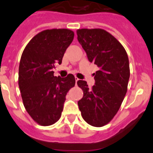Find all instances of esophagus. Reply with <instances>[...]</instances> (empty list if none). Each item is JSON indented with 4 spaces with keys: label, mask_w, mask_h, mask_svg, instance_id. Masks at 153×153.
I'll return each instance as SVG.
<instances>
[{
    "label": "esophagus",
    "mask_w": 153,
    "mask_h": 153,
    "mask_svg": "<svg viewBox=\"0 0 153 153\" xmlns=\"http://www.w3.org/2000/svg\"><path fill=\"white\" fill-rule=\"evenodd\" d=\"M75 80H76V83H77V82H78L79 80V79H78V78H77L76 76H75Z\"/></svg>",
    "instance_id": "obj_1"
}]
</instances>
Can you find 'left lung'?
Segmentation results:
<instances>
[{"label": "left lung", "instance_id": "1", "mask_svg": "<svg viewBox=\"0 0 153 153\" xmlns=\"http://www.w3.org/2000/svg\"><path fill=\"white\" fill-rule=\"evenodd\" d=\"M76 34L88 60L99 68L94 74L95 85L91 88L86 81L77 82L83 91L82 98L78 101L79 108L85 121L101 127L115 116L127 91L128 55L119 41L105 30L79 29Z\"/></svg>", "mask_w": 153, "mask_h": 153}]
</instances>
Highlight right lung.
Instances as JSON below:
<instances>
[{
  "mask_svg": "<svg viewBox=\"0 0 153 153\" xmlns=\"http://www.w3.org/2000/svg\"><path fill=\"white\" fill-rule=\"evenodd\" d=\"M74 33L69 29L45 30L25 47L19 69V85L26 111L41 126L53 124L61 117L68 91L75 77L55 76L53 69L61 64Z\"/></svg>",
  "mask_w": 153,
  "mask_h": 153,
  "instance_id": "obj_1",
  "label": "right lung"
}]
</instances>
